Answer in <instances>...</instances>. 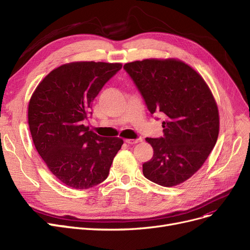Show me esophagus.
I'll return each instance as SVG.
<instances>
[{"mask_svg":"<svg viewBox=\"0 0 250 250\" xmlns=\"http://www.w3.org/2000/svg\"><path fill=\"white\" fill-rule=\"evenodd\" d=\"M125 142L128 144V145H134V144L142 142V139H125Z\"/></svg>","mask_w":250,"mask_h":250,"instance_id":"esophagus-1","label":"esophagus"}]
</instances>
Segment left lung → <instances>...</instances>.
<instances>
[{
    "label": "left lung",
    "instance_id": "8db88e82",
    "mask_svg": "<svg viewBox=\"0 0 250 250\" xmlns=\"http://www.w3.org/2000/svg\"><path fill=\"white\" fill-rule=\"evenodd\" d=\"M149 111L160 113L164 137L146 138L152 159L143 173L157 185L171 188L190 178L215 147L220 118L216 100L204 78L177 59H146L124 65Z\"/></svg>",
    "mask_w": 250,
    "mask_h": 250
}]
</instances>
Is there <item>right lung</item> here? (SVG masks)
<instances>
[{"mask_svg":"<svg viewBox=\"0 0 250 250\" xmlns=\"http://www.w3.org/2000/svg\"><path fill=\"white\" fill-rule=\"evenodd\" d=\"M121 62H73L52 70L28 103L34 146L49 171L74 189L93 188L107 178L124 140L104 138L84 125L91 102Z\"/></svg>","mask_w":250,"mask_h":250,"instance_id":"right-lung-1","label":"right lung"}]
</instances>
